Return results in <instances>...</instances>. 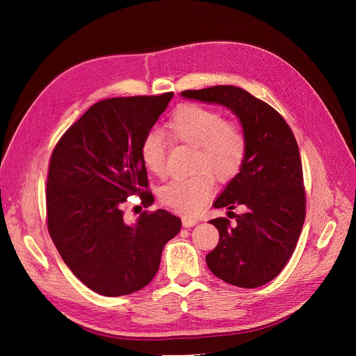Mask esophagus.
Masks as SVG:
<instances>
[{
  "label": "esophagus",
  "instance_id": "34e87169",
  "mask_svg": "<svg viewBox=\"0 0 356 356\" xmlns=\"http://www.w3.org/2000/svg\"><path fill=\"white\" fill-rule=\"evenodd\" d=\"M181 221H182V225H184V227H193V225L197 224V218L187 217V215H182Z\"/></svg>",
  "mask_w": 356,
  "mask_h": 356
}]
</instances>
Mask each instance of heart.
I'll return each mask as SVG.
<instances>
[{
    "mask_svg": "<svg viewBox=\"0 0 356 356\" xmlns=\"http://www.w3.org/2000/svg\"><path fill=\"white\" fill-rule=\"evenodd\" d=\"M166 129L172 139L195 147L193 169L196 172L170 179L160 188V200L182 213L195 215L212 196L213 174L220 179H232L239 174L248 153V136L241 124L225 120L222 113L197 104L179 106ZM166 152L163 135L156 131L145 134L139 154L156 177L166 174Z\"/></svg>",
    "mask_w": 356,
    "mask_h": 356,
    "instance_id": "obj_1",
    "label": "heart"
}]
</instances>
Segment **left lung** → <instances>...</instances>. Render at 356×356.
<instances>
[{
	"label": "left lung",
	"instance_id": "left-lung-1",
	"mask_svg": "<svg viewBox=\"0 0 356 356\" xmlns=\"http://www.w3.org/2000/svg\"><path fill=\"white\" fill-rule=\"evenodd\" d=\"M184 98L227 106L239 117L248 136L241 172L215 208L238 207L243 213L215 218L220 232L215 250L207 255L209 270L224 282L257 288L270 282L293 255L306 217V188L296 136L273 106L236 86L184 90Z\"/></svg>",
	"mask_w": 356,
	"mask_h": 356
}]
</instances>
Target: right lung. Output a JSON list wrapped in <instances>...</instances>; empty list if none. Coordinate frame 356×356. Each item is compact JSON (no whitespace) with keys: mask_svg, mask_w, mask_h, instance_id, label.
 <instances>
[{"mask_svg":"<svg viewBox=\"0 0 356 356\" xmlns=\"http://www.w3.org/2000/svg\"><path fill=\"white\" fill-rule=\"evenodd\" d=\"M172 96L96 102L53 148L47 230L71 272L101 296H127L152 282L163 246L181 230V220L165 209L144 211L135 224L123 212L132 195L144 208L154 200L139 148Z\"/></svg>","mask_w":356,"mask_h":356,"instance_id":"1","label":"right lung"}]
</instances>
